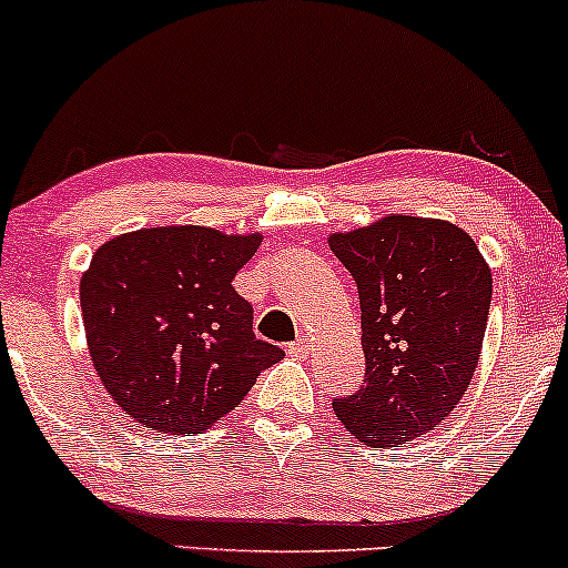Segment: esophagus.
Here are the masks:
<instances>
[{"mask_svg":"<svg viewBox=\"0 0 568 568\" xmlns=\"http://www.w3.org/2000/svg\"><path fill=\"white\" fill-rule=\"evenodd\" d=\"M288 352L293 354V357H310V352H312V341L306 338V336L296 338V341H293V344L288 346Z\"/></svg>","mask_w":568,"mask_h":568,"instance_id":"34e87169","label":"esophagus"}]
</instances>
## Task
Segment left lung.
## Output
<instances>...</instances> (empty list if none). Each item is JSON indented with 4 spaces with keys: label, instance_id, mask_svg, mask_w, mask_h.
Masks as SVG:
<instances>
[{
    "label": "left lung",
    "instance_id": "8db88e82",
    "mask_svg": "<svg viewBox=\"0 0 568 568\" xmlns=\"http://www.w3.org/2000/svg\"><path fill=\"white\" fill-rule=\"evenodd\" d=\"M362 310L365 384L333 399L371 447L434 432L463 399L481 357L491 272L468 232L442 219L392 214L331 235Z\"/></svg>",
    "mask_w": 568,
    "mask_h": 568
}]
</instances>
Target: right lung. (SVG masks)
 Here are the masks:
<instances>
[{
  "label": "right lung",
  "mask_w": 568,
  "mask_h": 568,
  "mask_svg": "<svg viewBox=\"0 0 568 568\" xmlns=\"http://www.w3.org/2000/svg\"><path fill=\"white\" fill-rule=\"evenodd\" d=\"M262 235L148 227L102 243L81 275V317L102 386L155 434L193 436L235 409L283 349L254 336L232 288Z\"/></svg>",
  "instance_id": "right-lung-1"
}]
</instances>
